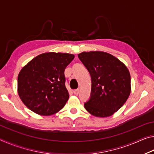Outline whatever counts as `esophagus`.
<instances>
[{
	"mask_svg": "<svg viewBox=\"0 0 154 154\" xmlns=\"http://www.w3.org/2000/svg\"><path fill=\"white\" fill-rule=\"evenodd\" d=\"M73 93H74V94H75V95L79 94V89L74 90H73Z\"/></svg>",
	"mask_w": 154,
	"mask_h": 154,
	"instance_id": "1",
	"label": "esophagus"
}]
</instances>
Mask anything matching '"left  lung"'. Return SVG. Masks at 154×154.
I'll use <instances>...</instances> for the list:
<instances>
[{
    "mask_svg": "<svg viewBox=\"0 0 154 154\" xmlns=\"http://www.w3.org/2000/svg\"><path fill=\"white\" fill-rule=\"evenodd\" d=\"M78 57L90 72V98L84 103L93 116L105 118L118 111L130 94V75L126 66L106 52H82Z\"/></svg>",
    "mask_w": 154,
    "mask_h": 154,
    "instance_id": "obj_1",
    "label": "left lung"
}]
</instances>
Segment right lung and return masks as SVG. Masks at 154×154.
Here are the masks:
<instances>
[{
  "label": "right lung",
  "mask_w": 154,
  "mask_h": 154,
  "mask_svg": "<svg viewBox=\"0 0 154 154\" xmlns=\"http://www.w3.org/2000/svg\"><path fill=\"white\" fill-rule=\"evenodd\" d=\"M75 56L70 54L44 53L21 70L17 91L23 103L41 116H50L64 107L69 98L64 70Z\"/></svg>",
  "instance_id": "right-lung-1"
}]
</instances>
